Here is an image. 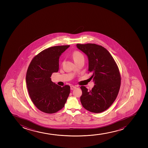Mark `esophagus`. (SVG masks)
Segmentation results:
<instances>
[{"label": "esophagus", "mask_w": 148, "mask_h": 148, "mask_svg": "<svg viewBox=\"0 0 148 148\" xmlns=\"http://www.w3.org/2000/svg\"><path fill=\"white\" fill-rule=\"evenodd\" d=\"M76 88H77V87L75 86H71V90H74V89Z\"/></svg>", "instance_id": "1"}]
</instances>
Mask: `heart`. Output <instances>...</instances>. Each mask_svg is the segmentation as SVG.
<instances>
[{
  "mask_svg": "<svg viewBox=\"0 0 148 148\" xmlns=\"http://www.w3.org/2000/svg\"><path fill=\"white\" fill-rule=\"evenodd\" d=\"M73 57L75 62L77 61L82 59H84V56H83V54L79 51H75L73 52Z\"/></svg>",
  "mask_w": 148,
  "mask_h": 148,
  "instance_id": "b5f03b06",
  "label": "heart"
}]
</instances>
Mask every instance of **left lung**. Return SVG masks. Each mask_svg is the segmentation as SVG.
Segmentation results:
<instances>
[{"instance_id":"left-lung-1","label":"left lung","mask_w":148,"mask_h":148,"mask_svg":"<svg viewBox=\"0 0 148 148\" xmlns=\"http://www.w3.org/2000/svg\"><path fill=\"white\" fill-rule=\"evenodd\" d=\"M78 49L86 55L88 71L92 73L95 85L89 91L82 90L80 102L90 112L100 113L107 110L117 97L121 86V75L112 56L106 48L96 44H77Z\"/></svg>"}]
</instances>
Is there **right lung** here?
Listing matches in <instances>:
<instances>
[{
  "label": "right lung",
  "mask_w": 148,
  "mask_h": 148,
  "mask_svg": "<svg viewBox=\"0 0 148 148\" xmlns=\"http://www.w3.org/2000/svg\"><path fill=\"white\" fill-rule=\"evenodd\" d=\"M70 45L53 46L33 58L26 74L29 95L38 110L53 114L63 108L70 93V86L62 87L51 81V75L59 71V58Z\"/></svg>",
  "instance_id": "add662e5"
}]
</instances>
